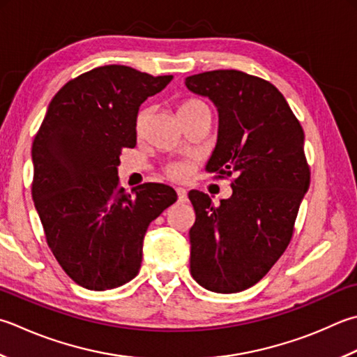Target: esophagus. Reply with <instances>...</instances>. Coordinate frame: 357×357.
I'll use <instances>...</instances> for the list:
<instances>
[{"label":"esophagus","instance_id":"esophagus-1","mask_svg":"<svg viewBox=\"0 0 357 357\" xmlns=\"http://www.w3.org/2000/svg\"><path fill=\"white\" fill-rule=\"evenodd\" d=\"M176 193H178V199H179L181 202H185V201H187V192H185V188L178 187V188H176Z\"/></svg>","mask_w":357,"mask_h":357}]
</instances>
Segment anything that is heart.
<instances>
[{
  "mask_svg": "<svg viewBox=\"0 0 357 357\" xmlns=\"http://www.w3.org/2000/svg\"><path fill=\"white\" fill-rule=\"evenodd\" d=\"M201 107H206L204 102H201L198 99H190V100H185L184 103H181L179 107V114L181 113H187V111H192V109H197ZM149 117H150V109L149 108H144L139 111V114L136 117V132L137 135H142L145 127H146V122H149ZM192 173V165L188 162H183V160H179V162H173L169 167H167V174L174 181H184L188 176H190Z\"/></svg>",
  "mask_w": 357,
  "mask_h": 357,
  "instance_id": "obj_1",
  "label": "heart"
}]
</instances>
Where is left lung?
Segmentation results:
<instances>
[{
	"label": "left lung",
	"instance_id": "1",
	"mask_svg": "<svg viewBox=\"0 0 357 357\" xmlns=\"http://www.w3.org/2000/svg\"><path fill=\"white\" fill-rule=\"evenodd\" d=\"M218 109V139L207 172L236 174L232 197L216 206L192 190L190 272L202 288L232 294L254 286L288 248L310 187L305 132L272 83L235 69L185 79ZM220 176V178H221Z\"/></svg>",
	"mask_w": 357,
	"mask_h": 357
}]
</instances>
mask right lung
Segmentation results:
<instances>
[{
  "mask_svg": "<svg viewBox=\"0 0 357 357\" xmlns=\"http://www.w3.org/2000/svg\"><path fill=\"white\" fill-rule=\"evenodd\" d=\"M122 65L94 68L54 96L32 144V198L63 271L91 291L137 275L150 222L176 201L170 185H119L122 149L136 146L139 107L172 82Z\"/></svg>",
  "mask_w": 357,
  "mask_h": 357,
  "instance_id": "add662e5",
  "label": "right lung"
}]
</instances>
